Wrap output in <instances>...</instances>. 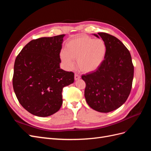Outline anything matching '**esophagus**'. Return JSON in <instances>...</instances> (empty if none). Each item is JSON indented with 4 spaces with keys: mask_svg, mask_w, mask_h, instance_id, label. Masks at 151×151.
<instances>
[{
    "mask_svg": "<svg viewBox=\"0 0 151 151\" xmlns=\"http://www.w3.org/2000/svg\"><path fill=\"white\" fill-rule=\"evenodd\" d=\"M74 79H75V80H76V81H77V80H79V79H81V76H79L78 74H75V75H74Z\"/></svg>",
    "mask_w": 151,
    "mask_h": 151,
    "instance_id": "obj_1",
    "label": "esophagus"
}]
</instances>
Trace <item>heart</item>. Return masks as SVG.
Returning a JSON list of instances; mask_svg holds the SVG:
<instances>
[{
  "mask_svg": "<svg viewBox=\"0 0 151 151\" xmlns=\"http://www.w3.org/2000/svg\"><path fill=\"white\" fill-rule=\"evenodd\" d=\"M106 53L104 41L81 35L70 39L62 50L60 58L67 68H72L77 60L79 70L85 73L97 70L103 62Z\"/></svg>",
  "mask_w": 151,
  "mask_h": 151,
  "instance_id": "1",
  "label": "heart"
}]
</instances>
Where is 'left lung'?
I'll list each match as a JSON object with an SVG mask.
<instances>
[{
    "label": "left lung",
    "mask_w": 151,
    "mask_h": 151,
    "mask_svg": "<svg viewBox=\"0 0 151 151\" xmlns=\"http://www.w3.org/2000/svg\"><path fill=\"white\" fill-rule=\"evenodd\" d=\"M93 35L104 41L106 53L97 70L82 76L86 83L84 96L91 108L108 113L127 101L132 89L134 68L129 50L120 40L106 33Z\"/></svg>",
    "instance_id": "obj_1"
}]
</instances>
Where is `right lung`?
I'll return each instance as SVG.
<instances>
[{
  "label": "right lung",
  "mask_w": 151,
  "mask_h": 151,
  "mask_svg": "<svg viewBox=\"0 0 151 151\" xmlns=\"http://www.w3.org/2000/svg\"><path fill=\"white\" fill-rule=\"evenodd\" d=\"M65 35L31 40L17 56L12 84L21 106L33 115L47 117L60 109L62 89L74 81V74L60 67Z\"/></svg>",
  "instance_id": "1"
}]
</instances>
